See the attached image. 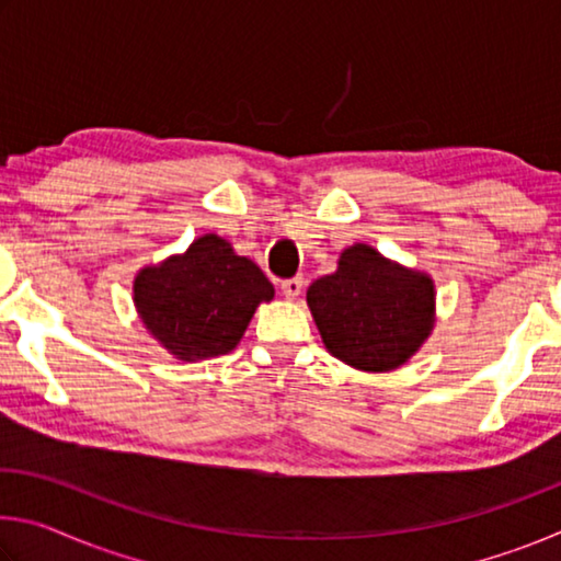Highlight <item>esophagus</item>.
I'll return each instance as SVG.
<instances>
[{
    "mask_svg": "<svg viewBox=\"0 0 561 561\" xmlns=\"http://www.w3.org/2000/svg\"><path fill=\"white\" fill-rule=\"evenodd\" d=\"M301 287H304L301 277H294V279L282 282V294H284V299H289V301L297 299L299 294H301Z\"/></svg>",
    "mask_w": 561,
    "mask_h": 561,
    "instance_id": "34e87169",
    "label": "esophagus"
}]
</instances>
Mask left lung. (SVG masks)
<instances>
[{
  "instance_id": "left-lung-1",
  "label": "left lung",
  "mask_w": 561,
  "mask_h": 561,
  "mask_svg": "<svg viewBox=\"0 0 561 561\" xmlns=\"http://www.w3.org/2000/svg\"><path fill=\"white\" fill-rule=\"evenodd\" d=\"M307 304L329 354L366 374L401 368L435 327L431 274L364 242L339 254L336 272L311 284Z\"/></svg>"
}]
</instances>
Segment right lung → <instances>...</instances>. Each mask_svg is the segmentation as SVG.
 <instances>
[{
	"mask_svg": "<svg viewBox=\"0 0 561 561\" xmlns=\"http://www.w3.org/2000/svg\"><path fill=\"white\" fill-rule=\"evenodd\" d=\"M272 299L264 272L215 232L146 264L133 279V304L146 331L187 364L234 351L260 304Z\"/></svg>",
	"mask_w": 561,
	"mask_h": 561,
	"instance_id": "obj_1",
	"label": "right lung"
}]
</instances>
